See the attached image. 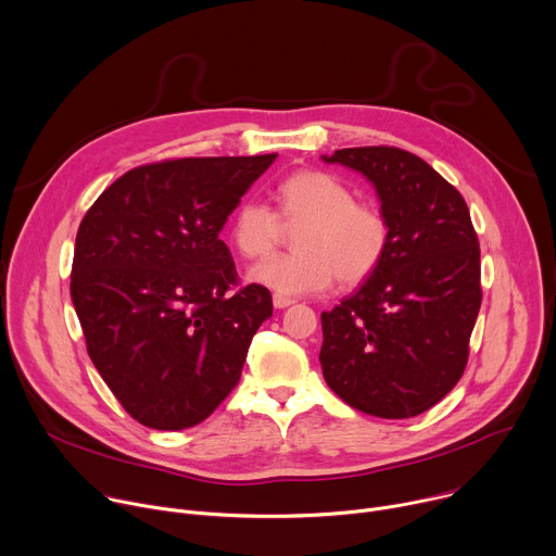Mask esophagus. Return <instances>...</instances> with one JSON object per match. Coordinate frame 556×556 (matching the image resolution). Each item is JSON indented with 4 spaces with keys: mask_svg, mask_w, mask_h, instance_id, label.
I'll return each instance as SVG.
<instances>
[{
    "mask_svg": "<svg viewBox=\"0 0 556 556\" xmlns=\"http://www.w3.org/2000/svg\"><path fill=\"white\" fill-rule=\"evenodd\" d=\"M295 300H291V298H287V295H274V306L276 308H287V306H291Z\"/></svg>",
    "mask_w": 556,
    "mask_h": 556,
    "instance_id": "obj_1",
    "label": "esophagus"
}]
</instances>
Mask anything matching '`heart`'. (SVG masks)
Segmentation results:
<instances>
[{"instance_id": "heart-1", "label": "heart", "mask_w": 556, "mask_h": 556, "mask_svg": "<svg viewBox=\"0 0 556 556\" xmlns=\"http://www.w3.org/2000/svg\"><path fill=\"white\" fill-rule=\"evenodd\" d=\"M278 212L258 199H245L232 218V243L245 258L274 252L282 226L295 232L289 256L261 261L250 280L278 295H306L326 291L332 280L357 287L372 278L390 248L386 216L357 203L355 190L340 177L321 170H300L276 188Z\"/></svg>"}]
</instances>
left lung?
I'll use <instances>...</instances> for the list:
<instances>
[{"instance_id": "1", "label": "left lung", "mask_w": 556, "mask_h": 556, "mask_svg": "<svg viewBox=\"0 0 556 556\" xmlns=\"http://www.w3.org/2000/svg\"><path fill=\"white\" fill-rule=\"evenodd\" d=\"M362 173L390 226L379 271L321 313L328 388L379 418H409L465 372L482 304L480 245L463 194L425 160L394 147L321 155Z\"/></svg>"}]
</instances>
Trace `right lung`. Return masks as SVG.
I'll use <instances>...</instances> for the list:
<instances>
[{
  "label": "right lung",
  "instance_id": "1",
  "mask_svg": "<svg viewBox=\"0 0 556 556\" xmlns=\"http://www.w3.org/2000/svg\"><path fill=\"white\" fill-rule=\"evenodd\" d=\"M278 153L138 166L80 220L72 302L89 359L121 405L164 431L205 420L241 379L271 317L263 285H239L228 216Z\"/></svg>",
  "mask_w": 556,
  "mask_h": 556
}]
</instances>
